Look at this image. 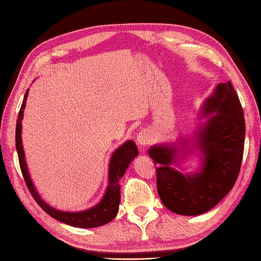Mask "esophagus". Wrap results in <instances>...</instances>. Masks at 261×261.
I'll use <instances>...</instances> for the list:
<instances>
[{"label":"esophagus","instance_id":"esophagus-1","mask_svg":"<svg viewBox=\"0 0 261 261\" xmlns=\"http://www.w3.org/2000/svg\"><path fill=\"white\" fill-rule=\"evenodd\" d=\"M152 141V134L149 130L145 129L140 131L137 136V143L139 145L141 148L146 147L148 145H150V142Z\"/></svg>","mask_w":261,"mask_h":261}]
</instances>
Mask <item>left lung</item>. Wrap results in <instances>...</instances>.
Here are the masks:
<instances>
[{
  "mask_svg": "<svg viewBox=\"0 0 261 261\" xmlns=\"http://www.w3.org/2000/svg\"><path fill=\"white\" fill-rule=\"evenodd\" d=\"M199 124L192 137H178L173 143L148 149L157 168V191L171 212L193 216L213 208L232 187L239 175L246 123L243 110L231 82L220 83L202 105ZM194 153L200 168L182 173L181 164Z\"/></svg>",
  "mask_w": 261,
  "mask_h": 261,
  "instance_id": "left-lung-1",
  "label": "left lung"
}]
</instances>
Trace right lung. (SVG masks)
I'll return each mask as SVG.
<instances>
[{
  "label": "right lung",
  "instance_id": "add662e5",
  "mask_svg": "<svg viewBox=\"0 0 261 261\" xmlns=\"http://www.w3.org/2000/svg\"><path fill=\"white\" fill-rule=\"evenodd\" d=\"M29 95V90H27L23 102H22L20 112L16 120V127H15V146L16 151H18L20 168L23 175V178L27 182V186L29 188L32 197L38 203L47 214L51 218L58 220L59 222L68 224L75 228L82 229H90V228H97L102 226L112 221L119 211L120 205V179L123 177L125 170L129 167L132 160L138 156V147L132 140H127L124 143L116 149L110 158L109 163V177H108V187L105 191L104 195L101 201H99L94 206L79 211V212H67V211H59L50 206L41 198L40 194L36 190L35 184L32 182V179L28 170V166L25 162V154L23 151V146H22V119H23V113L25 109L27 98Z\"/></svg>",
  "mask_w": 261,
  "mask_h": 261
}]
</instances>
